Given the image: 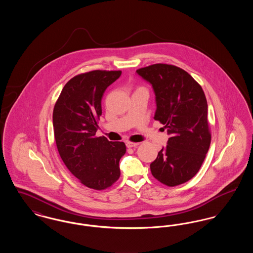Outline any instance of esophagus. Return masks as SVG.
Instances as JSON below:
<instances>
[{
	"mask_svg": "<svg viewBox=\"0 0 253 253\" xmlns=\"http://www.w3.org/2000/svg\"><path fill=\"white\" fill-rule=\"evenodd\" d=\"M126 146H127L128 148H134V147L138 146V143H133V142H127V143H126Z\"/></svg>",
	"mask_w": 253,
	"mask_h": 253,
	"instance_id": "1",
	"label": "esophagus"
}]
</instances>
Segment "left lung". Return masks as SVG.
<instances>
[{
	"instance_id": "left-lung-1",
	"label": "left lung",
	"mask_w": 253,
	"mask_h": 253,
	"mask_svg": "<svg viewBox=\"0 0 253 253\" xmlns=\"http://www.w3.org/2000/svg\"><path fill=\"white\" fill-rule=\"evenodd\" d=\"M136 74L152 85L154 119L165 125L169 135L150 165L152 174L169 187L183 184L197 173L211 144L204 91L190 74L173 65L153 64Z\"/></svg>"
}]
</instances>
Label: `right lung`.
Returning a JSON list of instances; mask_svg holds the SVG:
<instances>
[{"mask_svg": "<svg viewBox=\"0 0 253 253\" xmlns=\"http://www.w3.org/2000/svg\"><path fill=\"white\" fill-rule=\"evenodd\" d=\"M121 71L81 74L64 85L53 111L57 148L67 169L88 188L104 190L120 178L123 142L95 136L101 99Z\"/></svg>", "mask_w": 253, "mask_h": 253, "instance_id": "obj_1", "label": "right lung"}]
</instances>
